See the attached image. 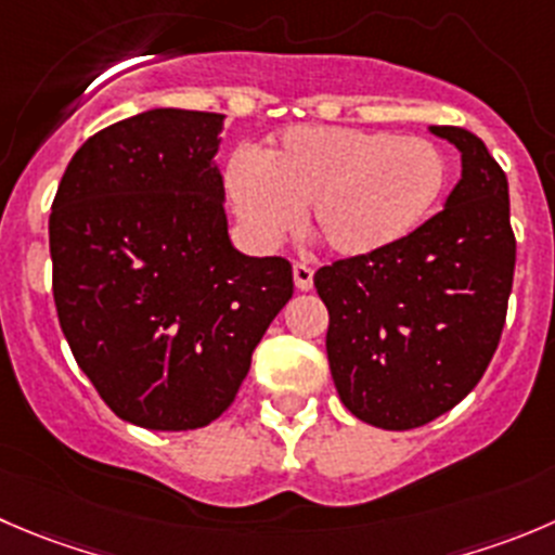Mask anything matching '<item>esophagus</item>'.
Listing matches in <instances>:
<instances>
[{"instance_id": "34e87169", "label": "esophagus", "mask_w": 555, "mask_h": 555, "mask_svg": "<svg viewBox=\"0 0 555 555\" xmlns=\"http://www.w3.org/2000/svg\"><path fill=\"white\" fill-rule=\"evenodd\" d=\"M293 279H295V287L298 289H311L314 287V271H311L309 266H306V262H295L293 266Z\"/></svg>"}]
</instances>
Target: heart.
Wrapping results in <instances>:
<instances>
[{
	"label": "heart",
	"instance_id": "heart-1",
	"mask_svg": "<svg viewBox=\"0 0 555 555\" xmlns=\"http://www.w3.org/2000/svg\"><path fill=\"white\" fill-rule=\"evenodd\" d=\"M228 195L246 233L282 244L309 214V233L344 260L392 249L428 219L448 186V159L426 138L358 127H295L276 146L233 157Z\"/></svg>",
	"mask_w": 555,
	"mask_h": 555
}]
</instances>
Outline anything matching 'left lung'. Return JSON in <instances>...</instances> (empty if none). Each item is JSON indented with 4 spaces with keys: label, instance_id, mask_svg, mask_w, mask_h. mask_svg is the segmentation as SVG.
<instances>
[{
    "label": "left lung",
    "instance_id": "1",
    "mask_svg": "<svg viewBox=\"0 0 555 555\" xmlns=\"http://www.w3.org/2000/svg\"><path fill=\"white\" fill-rule=\"evenodd\" d=\"M431 132L459 149L464 168L442 211L392 249L314 273L338 398L385 431L426 426L475 390L513 289L507 176L469 129Z\"/></svg>",
    "mask_w": 555,
    "mask_h": 555
}]
</instances>
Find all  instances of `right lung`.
<instances>
[{
	"instance_id": "obj_1",
	"label": "right lung",
	"mask_w": 555,
	"mask_h": 555,
	"mask_svg": "<svg viewBox=\"0 0 555 555\" xmlns=\"http://www.w3.org/2000/svg\"><path fill=\"white\" fill-rule=\"evenodd\" d=\"M222 113L154 107L91 134L48 219L59 325L102 401L152 431H192L235 401L293 298L284 257L233 249Z\"/></svg>"
}]
</instances>
